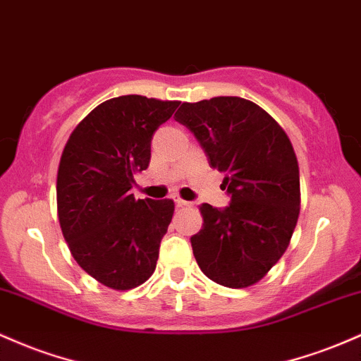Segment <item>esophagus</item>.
<instances>
[{
    "mask_svg": "<svg viewBox=\"0 0 361 361\" xmlns=\"http://www.w3.org/2000/svg\"><path fill=\"white\" fill-rule=\"evenodd\" d=\"M174 202H176L178 207H193V202L183 200V199H180V197H176V199H174Z\"/></svg>",
    "mask_w": 361,
    "mask_h": 361,
    "instance_id": "34e87169",
    "label": "esophagus"
}]
</instances>
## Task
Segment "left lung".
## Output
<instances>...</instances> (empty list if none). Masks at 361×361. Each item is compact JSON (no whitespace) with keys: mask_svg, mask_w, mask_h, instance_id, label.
Instances as JSON below:
<instances>
[{"mask_svg":"<svg viewBox=\"0 0 361 361\" xmlns=\"http://www.w3.org/2000/svg\"><path fill=\"white\" fill-rule=\"evenodd\" d=\"M174 120L185 125L224 173L228 207L200 205L204 226L192 241L209 279L228 288L259 283L283 257L300 214V169L284 130L255 102L212 97L183 102Z\"/></svg>","mask_w":361,"mask_h":361,"instance_id":"1","label":"left lung"}]
</instances>
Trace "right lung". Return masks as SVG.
Returning a JSON list of instances; mask_svg holds the SVG:
<instances>
[{
  "label": "right lung",
  "mask_w": 361,
  "mask_h": 361,
  "mask_svg": "<svg viewBox=\"0 0 361 361\" xmlns=\"http://www.w3.org/2000/svg\"><path fill=\"white\" fill-rule=\"evenodd\" d=\"M178 101L120 96L77 125L58 168V217L82 269L104 286L132 290L156 271L174 212L171 199H135V173L147 169L154 132Z\"/></svg>",
  "instance_id": "obj_1"
}]
</instances>
